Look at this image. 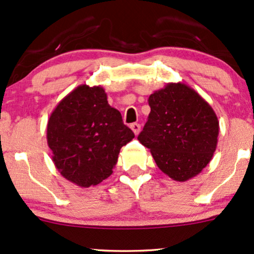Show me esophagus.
I'll use <instances>...</instances> for the list:
<instances>
[{
    "label": "esophagus",
    "mask_w": 254,
    "mask_h": 254,
    "mask_svg": "<svg viewBox=\"0 0 254 254\" xmlns=\"http://www.w3.org/2000/svg\"><path fill=\"white\" fill-rule=\"evenodd\" d=\"M130 127H131V130L133 131V133H135L136 136L138 135L139 131H140V125L138 123H132L130 125Z\"/></svg>",
    "instance_id": "1"
}]
</instances>
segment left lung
<instances>
[{
    "label": "left lung",
    "mask_w": 254,
    "mask_h": 254,
    "mask_svg": "<svg viewBox=\"0 0 254 254\" xmlns=\"http://www.w3.org/2000/svg\"><path fill=\"white\" fill-rule=\"evenodd\" d=\"M149 114L138 140L150 149L157 167L170 179L185 182L212 160L218 144L219 121L196 91L169 82L149 97Z\"/></svg>",
    "instance_id": "8db88e82"
}]
</instances>
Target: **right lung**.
Masks as SVG:
<instances>
[{"mask_svg":"<svg viewBox=\"0 0 254 254\" xmlns=\"http://www.w3.org/2000/svg\"><path fill=\"white\" fill-rule=\"evenodd\" d=\"M121 112L102 86L79 85L60 100L47 123V143L59 173L79 187L99 185L114 173L121 148L132 140Z\"/></svg>","mask_w":254,"mask_h":254,"instance_id":"obj_1","label":"right lung"}]
</instances>
